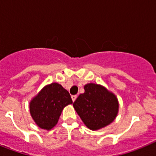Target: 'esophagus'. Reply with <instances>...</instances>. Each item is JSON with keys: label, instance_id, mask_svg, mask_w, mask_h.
Here are the masks:
<instances>
[{"label": "esophagus", "instance_id": "esophagus-1", "mask_svg": "<svg viewBox=\"0 0 156 156\" xmlns=\"http://www.w3.org/2000/svg\"><path fill=\"white\" fill-rule=\"evenodd\" d=\"M71 98H72V100H73V102H74V101H75L76 99H77V95H72V96H71Z\"/></svg>", "mask_w": 156, "mask_h": 156}]
</instances>
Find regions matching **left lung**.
Returning a JSON list of instances; mask_svg holds the SVG:
<instances>
[{"instance_id":"8db88e82","label":"left lung","mask_w":156,"mask_h":156,"mask_svg":"<svg viewBox=\"0 0 156 156\" xmlns=\"http://www.w3.org/2000/svg\"><path fill=\"white\" fill-rule=\"evenodd\" d=\"M84 90L73 105L86 126L96 130L112 123L118 112L116 95L95 83L85 85Z\"/></svg>"}]
</instances>
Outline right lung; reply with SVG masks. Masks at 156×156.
I'll return each mask as SVG.
<instances>
[{
    "instance_id": "add662e5",
    "label": "right lung",
    "mask_w": 156,
    "mask_h": 156,
    "mask_svg": "<svg viewBox=\"0 0 156 156\" xmlns=\"http://www.w3.org/2000/svg\"><path fill=\"white\" fill-rule=\"evenodd\" d=\"M72 103L68 90L58 83H51L31 100L30 115L39 127L49 130L56 125L64 107Z\"/></svg>"
}]
</instances>
